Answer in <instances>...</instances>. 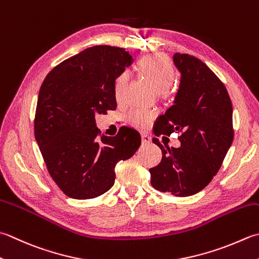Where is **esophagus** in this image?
Instances as JSON below:
<instances>
[{
  "mask_svg": "<svg viewBox=\"0 0 259 259\" xmlns=\"http://www.w3.org/2000/svg\"><path fill=\"white\" fill-rule=\"evenodd\" d=\"M141 137H143V144H149L151 141V137L149 135L144 133L143 135H141Z\"/></svg>",
  "mask_w": 259,
  "mask_h": 259,
  "instance_id": "esophagus-1",
  "label": "esophagus"
}]
</instances>
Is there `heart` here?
<instances>
[{
	"instance_id": "obj_1",
	"label": "heart",
	"mask_w": 259,
	"mask_h": 259,
	"mask_svg": "<svg viewBox=\"0 0 259 259\" xmlns=\"http://www.w3.org/2000/svg\"><path fill=\"white\" fill-rule=\"evenodd\" d=\"M137 68L147 80H149V83L153 85V88L157 92H160L161 94H168L169 88L175 79V70L168 58H166L163 55L146 56V57L139 60ZM128 82V72L120 73L115 77L113 91L116 100H120L123 96ZM154 116L155 112L153 110L135 108L129 111L126 119L131 124L138 126V128H145L150 123Z\"/></svg>"
}]
</instances>
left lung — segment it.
I'll use <instances>...</instances> for the list:
<instances>
[{
    "label": "left lung",
    "instance_id": "1",
    "mask_svg": "<svg viewBox=\"0 0 259 259\" xmlns=\"http://www.w3.org/2000/svg\"><path fill=\"white\" fill-rule=\"evenodd\" d=\"M173 62L181 73L180 89L154 131L181 134V147L165 149L154 138L163 158L149 171L156 190L184 197L203 190L220 169L234 140L232 103L225 84L199 58L176 53Z\"/></svg>",
    "mask_w": 259,
    "mask_h": 259
}]
</instances>
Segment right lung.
Instances as JSON below:
<instances>
[{
	"mask_svg": "<svg viewBox=\"0 0 259 259\" xmlns=\"http://www.w3.org/2000/svg\"><path fill=\"white\" fill-rule=\"evenodd\" d=\"M133 63L123 48L94 46L64 60L39 91L34 137L52 179L76 200L94 199L114 184L115 165L141 144L138 131L123 126L101 136L95 114L116 109L114 79Z\"/></svg>",
	"mask_w": 259,
	"mask_h": 259,
	"instance_id": "obj_1",
	"label": "right lung"
}]
</instances>
